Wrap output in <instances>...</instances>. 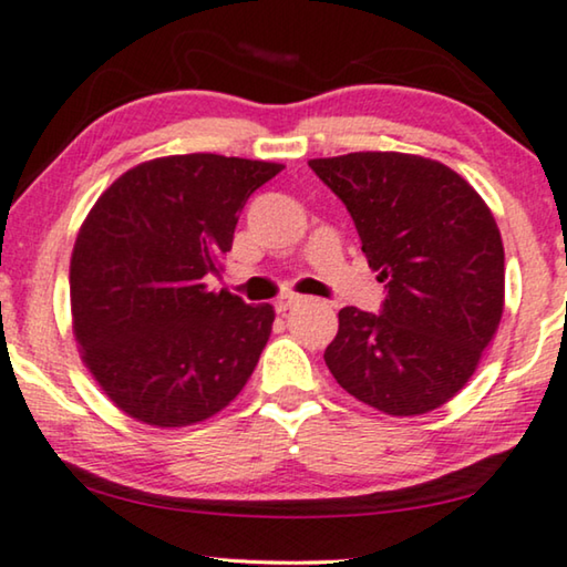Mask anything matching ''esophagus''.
Instances as JSON below:
<instances>
[{"mask_svg":"<svg viewBox=\"0 0 567 567\" xmlns=\"http://www.w3.org/2000/svg\"><path fill=\"white\" fill-rule=\"evenodd\" d=\"M299 301H301V297H297V293H286V297L276 301V311H278V315H286L289 309L299 307Z\"/></svg>","mask_w":567,"mask_h":567,"instance_id":"obj_1","label":"esophagus"}]
</instances>
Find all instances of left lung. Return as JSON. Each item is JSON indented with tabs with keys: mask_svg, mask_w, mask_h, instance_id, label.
Instances as JSON below:
<instances>
[{
	"mask_svg": "<svg viewBox=\"0 0 567 567\" xmlns=\"http://www.w3.org/2000/svg\"><path fill=\"white\" fill-rule=\"evenodd\" d=\"M309 168L348 207L385 299L340 309L324 363L350 396L391 416L455 396L504 311V245L478 192L437 161L348 153Z\"/></svg>",
	"mask_w": 567,
	"mask_h": 567,
	"instance_id": "left-lung-1",
	"label": "left lung"
}]
</instances>
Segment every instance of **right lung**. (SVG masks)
I'll return each mask as SVG.
<instances>
[{"label":"right lung","mask_w":567,"mask_h":567,"mask_svg":"<svg viewBox=\"0 0 567 567\" xmlns=\"http://www.w3.org/2000/svg\"><path fill=\"white\" fill-rule=\"evenodd\" d=\"M281 163L215 153L168 155L122 174L96 199L71 256V315L81 358L137 422L186 426L225 409L274 327L204 284L233 248L245 202Z\"/></svg>","instance_id":"add662e5"}]
</instances>
